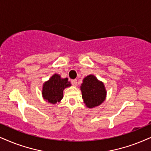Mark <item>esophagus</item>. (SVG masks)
<instances>
[{
	"label": "esophagus",
	"instance_id": "1",
	"mask_svg": "<svg viewBox=\"0 0 151 151\" xmlns=\"http://www.w3.org/2000/svg\"><path fill=\"white\" fill-rule=\"evenodd\" d=\"M71 83L74 86H77V79H72L71 81Z\"/></svg>",
	"mask_w": 151,
	"mask_h": 151
}]
</instances>
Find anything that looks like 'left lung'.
Returning <instances> with one entry per match:
<instances>
[{
	"label": "left lung",
	"instance_id": "8db88e82",
	"mask_svg": "<svg viewBox=\"0 0 151 151\" xmlns=\"http://www.w3.org/2000/svg\"><path fill=\"white\" fill-rule=\"evenodd\" d=\"M80 88L83 102L88 108L92 109L100 106L106 100L105 86L93 74L86 77Z\"/></svg>",
	"mask_w": 151,
	"mask_h": 151
}]
</instances>
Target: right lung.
<instances>
[{
  "label": "right lung",
  "mask_w": 151,
  "mask_h": 151,
  "mask_svg": "<svg viewBox=\"0 0 151 151\" xmlns=\"http://www.w3.org/2000/svg\"><path fill=\"white\" fill-rule=\"evenodd\" d=\"M71 86L68 78H61L60 74H54L42 85V95L46 102L56 104L63 98L65 88Z\"/></svg>",
  "instance_id": "add662e5"
}]
</instances>
